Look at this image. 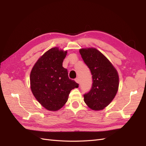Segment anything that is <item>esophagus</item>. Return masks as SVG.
Wrapping results in <instances>:
<instances>
[{"label": "esophagus", "mask_w": 146, "mask_h": 146, "mask_svg": "<svg viewBox=\"0 0 146 146\" xmlns=\"http://www.w3.org/2000/svg\"><path fill=\"white\" fill-rule=\"evenodd\" d=\"M75 81L77 83H80V79H79L78 78H75Z\"/></svg>", "instance_id": "34e87169"}]
</instances>
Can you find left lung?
<instances>
[{
    "mask_svg": "<svg viewBox=\"0 0 146 146\" xmlns=\"http://www.w3.org/2000/svg\"><path fill=\"white\" fill-rule=\"evenodd\" d=\"M80 53L91 71L92 88L83 95L84 101L92 110L106 107L116 95L119 88V75L108 59L95 48L81 49Z\"/></svg>",
    "mask_w": 146,
    "mask_h": 146,
    "instance_id": "obj_1",
    "label": "left lung"
}]
</instances>
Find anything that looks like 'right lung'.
Returning a JSON list of instances; mask_svg holds the SVG:
<instances>
[{
	"label": "right lung",
	"instance_id": "1",
	"mask_svg": "<svg viewBox=\"0 0 146 146\" xmlns=\"http://www.w3.org/2000/svg\"><path fill=\"white\" fill-rule=\"evenodd\" d=\"M67 51L53 48L37 61L30 75L31 88L36 100L48 110L56 111L64 106L71 90L79 84L69 78L63 67Z\"/></svg>",
	"mask_w": 146,
	"mask_h": 146
}]
</instances>
